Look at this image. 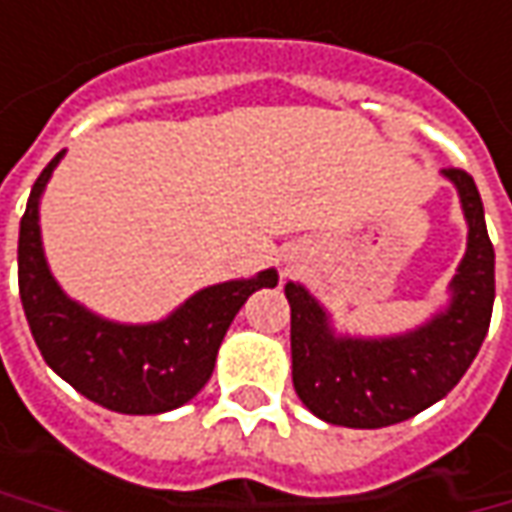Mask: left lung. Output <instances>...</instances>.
Instances as JSON below:
<instances>
[{
  "instance_id": "obj_1",
  "label": "left lung",
  "mask_w": 512,
  "mask_h": 512,
  "mask_svg": "<svg viewBox=\"0 0 512 512\" xmlns=\"http://www.w3.org/2000/svg\"><path fill=\"white\" fill-rule=\"evenodd\" d=\"M445 175L459 189L470 232L450 283L453 303L428 326L394 340H343L331 334L309 291L286 283L294 391L331 425L385 428L411 419L450 394L482 348L496 297V255L473 178L459 167H445Z\"/></svg>"
}]
</instances>
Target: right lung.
Wrapping results in <instances>:
<instances>
[{
  "label": "right lung",
  "instance_id": "1",
  "mask_svg": "<svg viewBox=\"0 0 512 512\" xmlns=\"http://www.w3.org/2000/svg\"><path fill=\"white\" fill-rule=\"evenodd\" d=\"M62 152L30 189L19 226V297L45 362L79 394L118 414H164L195 397L212 377L226 328L252 291L277 274L232 280L189 297L164 323L115 326L67 300L42 252L39 195Z\"/></svg>",
  "mask_w": 512,
  "mask_h": 512
}]
</instances>
